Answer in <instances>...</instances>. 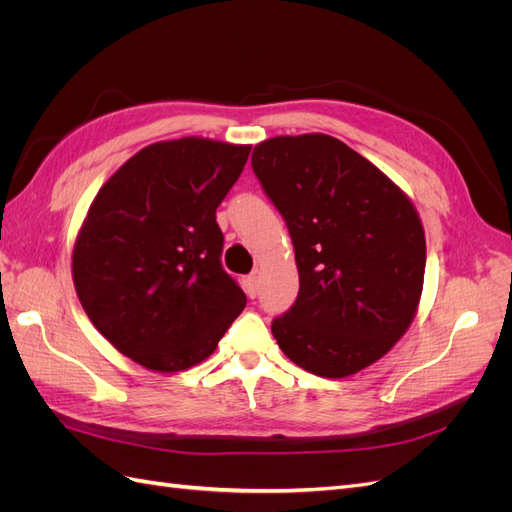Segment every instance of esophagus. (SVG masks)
Returning a JSON list of instances; mask_svg holds the SVG:
<instances>
[{
    "instance_id": "obj_1",
    "label": "esophagus",
    "mask_w": 512,
    "mask_h": 512,
    "mask_svg": "<svg viewBox=\"0 0 512 512\" xmlns=\"http://www.w3.org/2000/svg\"><path fill=\"white\" fill-rule=\"evenodd\" d=\"M243 290L247 292V297H256L258 294V275L256 273H252V275H247L245 280H243Z\"/></svg>"
}]
</instances>
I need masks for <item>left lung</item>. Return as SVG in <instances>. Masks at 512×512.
Masks as SVG:
<instances>
[{"label":"left lung","instance_id":"1","mask_svg":"<svg viewBox=\"0 0 512 512\" xmlns=\"http://www.w3.org/2000/svg\"><path fill=\"white\" fill-rule=\"evenodd\" d=\"M252 168L286 220L299 297L271 324L305 371L346 378L389 352L416 316L425 230L410 198L329 134L275 136Z\"/></svg>","mask_w":512,"mask_h":512}]
</instances>
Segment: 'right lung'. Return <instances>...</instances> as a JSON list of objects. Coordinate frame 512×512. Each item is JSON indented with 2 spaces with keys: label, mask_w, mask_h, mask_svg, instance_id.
I'll return each mask as SVG.
<instances>
[{
  "label": "right lung",
  "mask_w": 512,
  "mask_h": 512,
  "mask_svg": "<svg viewBox=\"0 0 512 512\" xmlns=\"http://www.w3.org/2000/svg\"><path fill=\"white\" fill-rule=\"evenodd\" d=\"M252 145L185 136L141 149L108 179L76 235L72 277L121 354L173 374L205 361L245 307L215 222Z\"/></svg>",
  "instance_id": "right-lung-1"
}]
</instances>
